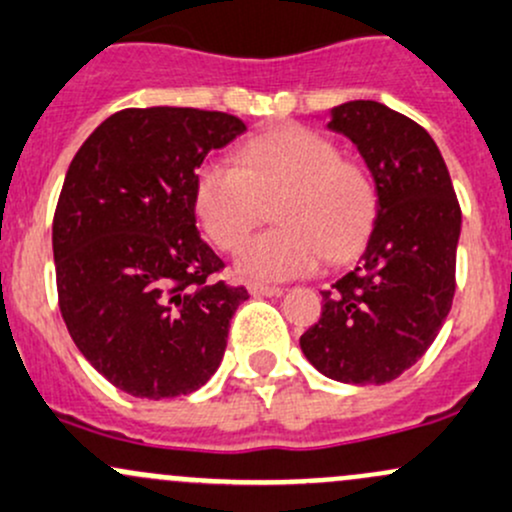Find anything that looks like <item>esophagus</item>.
I'll return each mask as SVG.
<instances>
[{"label":"esophagus","instance_id":"obj_1","mask_svg":"<svg viewBox=\"0 0 512 512\" xmlns=\"http://www.w3.org/2000/svg\"><path fill=\"white\" fill-rule=\"evenodd\" d=\"M247 289H250L252 297H279V294L284 292L282 287H270V284H257V282H252Z\"/></svg>","mask_w":512,"mask_h":512}]
</instances>
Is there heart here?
Returning a JSON list of instances; mask_svg holds the SVG:
<instances>
[{
  "mask_svg": "<svg viewBox=\"0 0 512 512\" xmlns=\"http://www.w3.org/2000/svg\"><path fill=\"white\" fill-rule=\"evenodd\" d=\"M196 213L220 250H235L272 206L277 228L240 247L235 267L282 282L326 260L351 257L373 228L378 191L358 161L341 159L324 134L279 127L242 144L238 169L208 161L196 176Z\"/></svg>",
  "mask_w": 512,
  "mask_h": 512,
  "instance_id": "obj_1",
  "label": "heart"
}]
</instances>
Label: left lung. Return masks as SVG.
Instances as JSON below:
<instances>
[{
    "instance_id": "obj_1",
    "label": "left lung",
    "mask_w": 512,
    "mask_h": 512,
    "mask_svg": "<svg viewBox=\"0 0 512 512\" xmlns=\"http://www.w3.org/2000/svg\"><path fill=\"white\" fill-rule=\"evenodd\" d=\"M328 115L368 166L378 211L358 265L321 292L319 324L299 346L326 378L385 385L422 358L449 314L461 208L439 147L410 117L375 100Z\"/></svg>"
}]
</instances>
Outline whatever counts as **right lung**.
<instances>
[{"label": "right lung", "instance_id": "1", "mask_svg": "<svg viewBox=\"0 0 512 512\" xmlns=\"http://www.w3.org/2000/svg\"><path fill=\"white\" fill-rule=\"evenodd\" d=\"M245 122L196 107H129L78 149L56 215L58 304L78 351L132 397L198 390L223 360L245 287L196 228V169Z\"/></svg>", "mask_w": 512, "mask_h": 512}]
</instances>
